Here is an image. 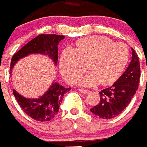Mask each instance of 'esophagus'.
Listing matches in <instances>:
<instances>
[{"label":"esophagus","instance_id":"esophagus-1","mask_svg":"<svg viewBox=\"0 0 147 147\" xmlns=\"http://www.w3.org/2000/svg\"><path fill=\"white\" fill-rule=\"evenodd\" d=\"M79 92H81L83 94H87L90 92L89 90L88 89H83V88H79Z\"/></svg>","mask_w":147,"mask_h":147}]
</instances>
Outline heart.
Listing matches in <instances>:
<instances>
[{"instance_id":"heart-1","label":"heart","mask_w":147,"mask_h":147,"mask_svg":"<svg viewBox=\"0 0 147 147\" xmlns=\"http://www.w3.org/2000/svg\"><path fill=\"white\" fill-rule=\"evenodd\" d=\"M128 47L121 42H113L102 36H91L77 41L74 48H65L61 54L59 69L67 83L73 84L85 71L80 84L91 86L100 83L111 85L120 78L129 61Z\"/></svg>"}]
</instances>
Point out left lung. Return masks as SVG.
<instances>
[{
    "mask_svg": "<svg viewBox=\"0 0 147 147\" xmlns=\"http://www.w3.org/2000/svg\"><path fill=\"white\" fill-rule=\"evenodd\" d=\"M141 69L139 59L132 48V60L126 71L112 86L100 91V101L90 111L101 119H110L125 110L138 88Z\"/></svg>",
    "mask_w": 147,
    "mask_h": 147,
    "instance_id": "obj_1",
    "label": "left lung"
}]
</instances>
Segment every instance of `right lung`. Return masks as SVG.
I'll use <instances>...</instances> for the list:
<instances>
[{
  "label": "right lung",
  "mask_w": 147,
  "mask_h": 147,
  "mask_svg": "<svg viewBox=\"0 0 147 147\" xmlns=\"http://www.w3.org/2000/svg\"><path fill=\"white\" fill-rule=\"evenodd\" d=\"M64 36L56 34H40L16 53L11 58L10 71L19 59L31 53L47 55L55 64L58 61V47ZM57 83H53L47 92L38 99H27L13 89V94L20 107L28 116L38 121H47L55 118L59 112L64 94L70 91Z\"/></svg>",
  "instance_id": "add662e5"
}]
</instances>
